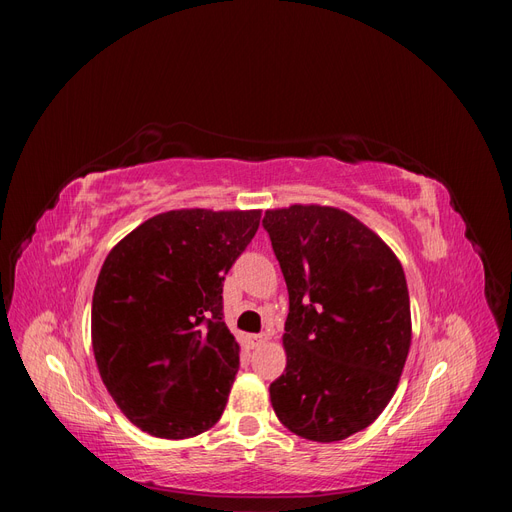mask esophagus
<instances>
[{
  "mask_svg": "<svg viewBox=\"0 0 512 512\" xmlns=\"http://www.w3.org/2000/svg\"><path fill=\"white\" fill-rule=\"evenodd\" d=\"M269 335L267 333H256V335H247V344H250L252 348H260L262 344H267Z\"/></svg>",
  "mask_w": 512,
  "mask_h": 512,
  "instance_id": "1",
  "label": "esophagus"
}]
</instances>
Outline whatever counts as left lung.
Instances as JSON below:
<instances>
[{"mask_svg": "<svg viewBox=\"0 0 512 512\" xmlns=\"http://www.w3.org/2000/svg\"><path fill=\"white\" fill-rule=\"evenodd\" d=\"M262 226L290 299L286 369L269 386L271 406L305 440H346L382 414L404 371L412 342L404 269L342 209H269Z\"/></svg>", "mask_w": 512, "mask_h": 512, "instance_id": "8db88e82", "label": "left lung"}]
</instances>
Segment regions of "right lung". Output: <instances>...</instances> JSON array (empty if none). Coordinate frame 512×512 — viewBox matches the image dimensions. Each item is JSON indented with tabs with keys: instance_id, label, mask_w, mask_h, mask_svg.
Instances as JSON below:
<instances>
[{
	"instance_id": "obj_1",
	"label": "right lung",
	"mask_w": 512,
	"mask_h": 512,
	"mask_svg": "<svg viewBox=\"0 0 512 512\" xmlns=\"http://www.w3.org/2000/svg\"><path fill=\"white\" fill-rule=\"evenodd\" d=\"M258 224L260 209H175L108 252L91 301V346L106 391L138 429L183 440L220 421L239 371L222 282Z\"/></svg>"
}]
</instances>
